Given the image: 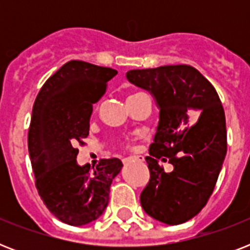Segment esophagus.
<instances>
[{"mask_svg": "<svg viewBox=\"0 0 250 250\" xmlns=\"http://www.w3.org/2000/svg\"><path fill=\"white\" fill-rule=\"evenodd\" d=\"M123 162L125 164H128V162H144V157H128V158H125Z\"/></svg>", "mask_w": 250, "mask_h": 250, "instance_id": "34e87169", "label": "esophagus"}]
</instances>
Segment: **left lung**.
<instances>
[{
  "mask_svg": "<svg viewBox=\"0 0 250 250\" xmlns=\"http://www.w3.org/2000/svg\"><path fill=\"white\" fill-rule=\"evenodd\" d=\"M125 76L148 90L160 109L150 157L145 158L150 179L141 206L158 222L184 223L206 205L227 153L221 100L209 80L188 64L131 70ZM161 162L172 164L173 171L165 173Z\"/></svg>",
  "mask_w": 250,
  "mask_h": 250,
  "instance_id": "left-lung-1",
  "label": "left lung"
}]
</instances>
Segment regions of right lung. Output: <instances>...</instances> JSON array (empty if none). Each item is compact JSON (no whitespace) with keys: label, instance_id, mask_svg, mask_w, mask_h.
Here are the masks:
<instances>
[{"label":"right lung","instance_id":"right-lung-1","mask_svg":"<svg viewBox=\"0 0 250 250\" xmlns=\"http://www.w3.org/2000/svg\"><path fill=\"white\" fill-rule=\"evenodd\" d=\"M118 71L70 61L37 94L28 131V152L36 188L49 211L70 226L96 221L109 204L110 186L121 172L118 158L101 160L89 170L76 162L78 143L89 133L93 104Z\"/></svg>","mask_w":250,"mask_h":250}]
</instances>
